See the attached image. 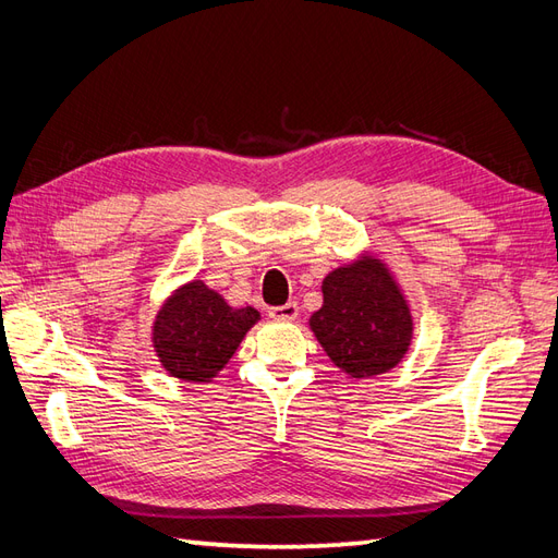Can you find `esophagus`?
<instances>
[{
    "label": "esophagus",
    "mask_w": 558,
    "mask_h": 558,
    "mask_svg": "<svg viewBox=\"0 0 558 558\" xmlns=\"http://www.w3.org/2000/svg\"><path fill=\"white\" fill-rule=\"evenodd\" d=\"M298 312H300L298 302H286V305L267 310L269 318H275V320H293V318H298Z\"/></svg>",
    "instance_id": "34e87169"
}]
</instances>
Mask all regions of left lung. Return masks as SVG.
Returning a JSON list of instances; mask_svg holds the SVG:
<instances>
[{
	"mask_svg": "<svg viewBox=\"0 0 558 558\" xmlns=\"http://www.w3.org/2000/svg\"><path fill=\"white\" fill-rule=\"evenodd\" d=\"M310 326L330 361L365 379L396 367L412 342V314L377 258L337 267L324 279V307Z\"/></svg>",
	"mask_w": 558,
	"mask_h": 558,
	"instance_id": "1",
	"label": "left lung"
}]
</instances>
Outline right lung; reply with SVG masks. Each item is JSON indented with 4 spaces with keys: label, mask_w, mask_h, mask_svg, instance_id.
<instances>
[{
    "label": "right lung",
    "mask_w": 558,
    "mask_h": 558,
    "mask_svg": "<svg viewBox=\"0 0 558 558\" xmlns=\"http://www.w3.org/2000/svg\"><path fill=\"white\" fill-rule=\"evenodd\" d=\"M260 314L232 310L228 302L191 281L165 302L154 324V347L167 373L183 381H209L238 351Z\"/></svg>",
    "instance_id": "obj_1"
}]
</instances>
